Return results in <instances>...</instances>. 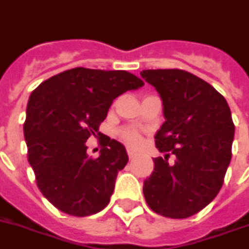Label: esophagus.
Returning a JSON list of instances; mask_svg holds the SVG:
<instances>
[{
    "instance_id": "esophagus-1",
    "label": "esophagus",
    "mask_w": 249,
    "mask_h": 249,
    "mask_svg": "<svg viewBox=\"0 0 249 249\" xmlns=\"http://www.w3.org/2000/svg\"><path fill=\"white\" fill-rule=\"evenodd\" d=\"M126 152H128V157H129V160H133V158L136 157V153H134V150H132V149H128Z\"/></svg>"
}]
</instances>
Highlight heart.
I'll use <instances>...</instances> for the list:
<instances>
[{"mask_svg":"<svg viewBox=\"0 0 249 249\" xmlns=\"http://www.w3.org/2000/svg\"><path fill=\"white\" fill-rule=\"evenodd\" d=\"M120 136H121V139L124 140L125 142H128L129 145H132V146H137V145H140L141 141H142V139H141V134H140L136 129L121 130Z\"/></svg>","mask_w":249,"mask_h":249,"instance_id":"heart-1","label":"heart"}]
</instances>
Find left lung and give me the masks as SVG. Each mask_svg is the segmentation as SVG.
Returning <instances> with one entry per match:
<instances>
[{"label": "left lung", "mask_w": 249, "mask_h": 249, "mask_svg": "<svg viewBox=\"0 0 249 249\" xmlns=\"http://www.w3.org/2000/svg\"><path fill=\"white\" fill-rule=\"evenodd\" d=\"M157 89L165 123L156 134L154 171L143 181L150 209L171 219L199 213L218 195L232 156L231 110L215 88L183 70H143ZM173 154L176 161L168 165Z\"/></svg>", "instance_id": "8db88e82"}]
</instances>
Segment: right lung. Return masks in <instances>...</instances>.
I'll use <instances>...</instances> for the list:
<instances>
[{"label":"right lung","mask_w":249,"mask_h":249,"mask_svg":"<svg viewBox=\"0 0 249 249\" xmlns=\"http://www.w3.org/2000/svg\"><path fill=\"white\" fill-rule=\"evenodd\" d=\"M143 82L123 70L76 67L40 83L31 92L23 134L29 163L40 193L72 216L96 213L109 203L117 173L128 162L124 145L104 136L100 156L87 153V140L99 137L116 97Z\"/></svg>","instance_id":"1"}]
</instances>
